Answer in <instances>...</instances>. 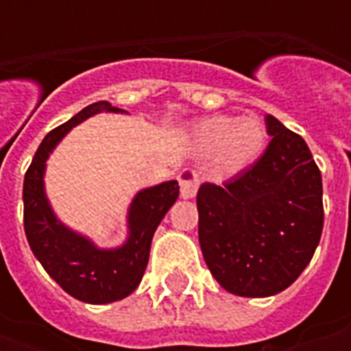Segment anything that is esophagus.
I'll list each match as a JSON object with an SVG mask.
<instances>
[{
  "instance_id": "obj_1",
  "label": "esophagus",
  "mask_w": 351,
  "mask_h": 351,
  "mask_svg": "<svg viewBox=\"0 0 351 351\" xmlns=\"http://www.w3.org/2000/svg\"><path fill=\"white\" fill-rule=\"evenodd\" d=\"M178 182H180V191H182L183 199H191V197L197 195V189H199V173H197L195 169H182L180 176H178Z\"/></svg>"
}]
</instances>
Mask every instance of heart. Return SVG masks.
<instances>
[{
    "instance_id": "obj_1",
    "label": "heart",
    "mask_w": 351,
    "mask_h": 351,
    "mask_svg": "<svg viewBox=\"0 0 351 351\" xmlns=\"http://www.w3.org/2000/svg\"><path fill=\"white\" fill-rule=\"evenodd\" d=\"M193 134L197 150L213 152L224 173H238L252 166L265 146V127L256 117H207L197 123Z\"/></svg>"
}]
</instances>
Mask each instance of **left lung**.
Returning <instances> with one entry per match:
<instances>
[{"label": "left lung", "instance_id": "obj_1", "mask_svg": "<svg viewBox=\"0 0 351 351\" xmlns=\"http://www.w3.org/2000/svg\"><path fill=\"white\" fill-rule=\"evenodd\" d=\"M258 162L224 185L197 191L199 244L213 277L240 297L287 289L322 234V178L306 142L274 115Z\"/></svg>", "mask_w": 351, "mask_h": 351}]
</instances>
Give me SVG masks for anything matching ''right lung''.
<instances>
[{"label":"right lung","instance_id":"right-lung-1","mask_svg":"<svg viewBox=\"0 0 351 351\" xmlns=\"http://www.w3.org/2000/svg\"><path fill=\"white\" fill-rule=\"evenodd\" d=\"M103 111L119 113L121 109L107 101L91 103L68 123L50 130L23 182V224L34 258L68 295L91 304L121 301L138 287L150 256L152 236L180 195L176 180L142 189L128 210L127 242L117 250H99L54 217L43 182L48 154L70 128Z\"/></svg>","mask_w":351,"mask_h":351}]
</instances>
